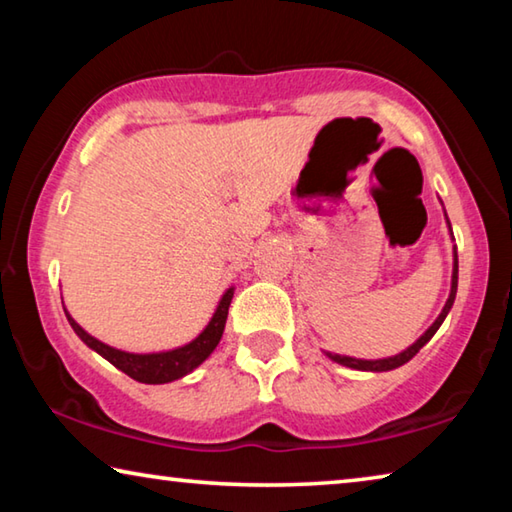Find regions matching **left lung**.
I'll list each match as a JSON object with an SVG mask.
<instances>
[{"label": "left lung", "instance_id": "obj_1", "mask_svg": "<svg viewBox=\"0 0 512 512\" xmlns=\"http://www.w3.org/2000/svg\"><path fill=\"white\" fill-rule=\"evenodd\" d=\"M442 202V200H440ZM444 207V205H442ZM444 218H446V227H449V234H451V241H453V230H451V223H449V216H446L444 212ZM456 291H458V250L456 246H453V271H451V291H449V298H446V303L442 307V312L437 314V319L431 323V326L426 328L424 335H421L415 344H410L405 351L392 355V358H383V360H360V358H351V355H339V353H330V351H323L326 353V358H330L332 362L342 364V367H348V369H358V371H373V373H380V371H392V369H399L403 367L405 362H410L415 355L419 353V348H424L428 342H431L433 335L437 330H440V326L446 319V314L451 312L453 307V300H456Z\"/></svg>", "mask_w": 512, "mask_h": 512}]
</instances>
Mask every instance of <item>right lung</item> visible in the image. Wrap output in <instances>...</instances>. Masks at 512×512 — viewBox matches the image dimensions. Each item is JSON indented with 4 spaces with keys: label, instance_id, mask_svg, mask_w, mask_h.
<instances>
[{
    "label": "right lung",
    "instance_id": "obj_1",
    "mask_svg": "<svg viewBox=\"0 0 512 512\" xmlns=\"http://www.w3.org/2000/svg\"><path fill=\"white\" fill-rule=\"evenodd\" d=\"M232 296H234V287H227L223 291L221 300H218L212 319H209V323L202 328V332L196 339H191V342L184 346L168 348V351H157V353H129V351H120V348L104 344L93 335H88V332L81 328L75 319H72L70 312L66 310V305H63V310H66L72 330L77 332V337L91 348V351L102 355V358L109 360L113 367L127 373L129 378L139 380V383L164 385V383H173V380L184 378L186 373L198 369L200 364L214 353V348L223 337L227 310H230Z\"/></svg>",
    "mask_w": 512,
    "mask_h": 512
}]
</instances>
